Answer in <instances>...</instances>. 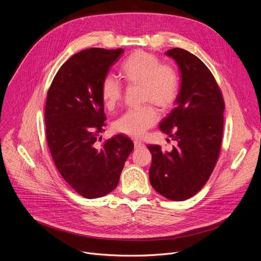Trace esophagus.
Instances as JSON below:
<instances>
[{
  "label": "esophagus",
  "instance_id": "esophagus-1",
  "mask_svg": "<svg viewBox=\"0 0 261 261\" xmlns=\"http://www.w3.org/2000/svg\"><path fill=\"white\" fill-rule=\"evenodd\" d=\"M134 145H135V149H141V148L145 147V145L143 143H141V142H135Z\"/></svg>",
  "mask_w": 261,
  "mask_h": 261
}]
</instances>
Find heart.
<instances>
[{
    "label": "heart",
    "mask_w": 261,
    "mask_h": 261,
    "mask_svg": "<svg viewBox=\"0 0 261 261\" xmlns=\"http://www.w3.org/2000/svg\"><path fill=\"white\" fill-rule=\"evenodd\" d=\"M120 74L128 85H141L143 102H152L161 109L173 105L178 94L176 71L161 65L159 58L149 52L137 50L121 64ZM122 97V87L118 81L107 75L101 85V98L108 110L116 107ZM158 120V112L152 105L127 110L113 123V129L134 139L142 138Z\"/></svg>",
    "instance_id": "b5f03b06"
}]
</instances>
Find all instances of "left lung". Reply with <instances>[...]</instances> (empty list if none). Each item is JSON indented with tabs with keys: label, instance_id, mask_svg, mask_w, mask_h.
Masks as SVG:
<instances>
[{
	"label": "left lung",
	"instance_id": "1",
	"mask_svg": "<svg viewBox=\"0 0 261 261\" xmlns=\"http://www.w3.org/2000/svg\"><path fill=\"white\" fill-rule=\"evenodd\" d=\"M165 55L178 67L180 87L175 107L160 121L159 129L176 146L171 151L148 146L152 154L149 178L163 197L184 201L197 194L213 171L222 139L224 103L212 73L198 57L178 48Z\"/></svg>",
	"mask_w": 261,
	"mask_h": 261
}]
</instances>
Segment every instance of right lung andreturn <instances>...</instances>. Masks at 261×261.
Segmentation results:
<instances>
[{"mask_svg": "<svg viewBox=\"0 0 261 261\" xmlns=\"http://www.w3.org/2000/svg\"><path fill=\"white\" fill-rule=\"evenodd\" d=\"M123 49L91 48L69 58L56 73L45 108L46 135L54 163L65 181L87 199L118 185L134 143L117 135L97 147L106 116L101 85Z\"/></svg>", "mask_w": 261, "mask_h": 261, "instance_id": "right-lung-1", "label": "right lung"}]
</instances>
